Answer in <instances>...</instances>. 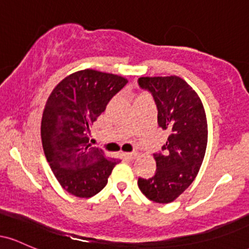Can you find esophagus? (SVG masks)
Here are the masks:
<instances>
[{"mask_svg":"<svg viewBox=\"0 0 249 249\" xmlns=\"http://www.w3.org/2000/svg\"><path fill=\"white\" fill-rule=\"evenodd\" d=\"M123 156H124L125 158H127V159H133V158H136L137 156H138V153H137V152H125V153H123Z\"/></svg>","mask_w":249,"mask_h":249,"instance_id":"34e87169","label":"esophagus"}]
</instances>
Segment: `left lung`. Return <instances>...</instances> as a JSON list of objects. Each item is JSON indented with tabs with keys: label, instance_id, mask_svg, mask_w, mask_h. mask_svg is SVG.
I'll list each match as a JSON object with an SVG mask.
<instances>
[{
	"label": "left lung",
	"instance_id": "obj_1",
	"mask_svg": "<svg viewBox=\"0 0 249 249\" xmlns=\"http://www.w3.org/2000/svg\"><path fill=\"white\" fill-rule=\"evenodd\" d=\"M139 85L152 93L158 124L170 131L165 153H154L157 172L138 179L147 199L158 204L176 200L196 179L207 147L206 112L198 93L178 76L141 77Z\"/></svg>",
	"mask_w": 249,
	"mask_h": 249
}]
</instances>
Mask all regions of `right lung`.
<instances>
[{
    "label": "right lung",
    "instance_id": "1",
    "mask_svg": "<svg viewBox=\"0 0 249 249\" xmlns=\"http://www.w3.org/2000/svg\"><path fill=\"white\" fill-rule=\"evenodd\" d=\"M126 83V78L113 73L81 70L62 79L45 103L43 150L57 181L72 196L90 198L101 192L121 161L91 147L89 134L110 99Z\"/></svg>",
    "mask_w": 249,
    "mask_h": 249
}]
</instances>
